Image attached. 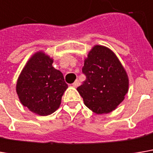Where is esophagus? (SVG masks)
<instances>
[{
	"label": "esophagus",
	"instance_id": "1",
	"mask_svg": "<svg viewBox=\"0 0 153 153\" xmlns=\"http://www.w3.org/2000/svg\"><path fill=\"white\" fill-rule=\"evenodd\" d=\"M79 84H80V82H79L78 79H76V80L73 83V86H74V87H77V86H79Z\"/></svg>",
	"mask_w": 153,
	"mask_h": 153
}]
</instances>
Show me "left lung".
<instances>
[{
  "label": "left lung",
  "mask_w": 153,
  "mask_h": 153,
  "mask_svg": "<svg viewBox=\"0 0 153 153\" xmlns=\"http://www.w3.org/2000/svg\"><path fill=\"white\" fill-rule=\"evenodd\" d=\"M82 72L86 79L77 91L84 104L96 114L115 110L128 92L126 69L112 50L95 45L84 60Z\"/></svg>",
  "instance_id": "left-lung-1"
}]
</instances>
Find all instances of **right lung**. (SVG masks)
<instances>
[{
    "instance_id": "add662e5",
    "label": "right lung",
    "mask_w": 153,
    "mask_h": 153,
    "mask_svg": "<svg viewBox=\"0 0 153 153\" xmlns=\"http://www.w3.org/2000/svg\"><path fill=\"white\" fill-rule=\"evenodd\" d=\"M53 62L45 52L35 53L26 63L16 83L21 103L41 116L50 115L58 109L68 87L62 73L53 67Z\"/></svg>"
}]
</instances>
